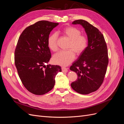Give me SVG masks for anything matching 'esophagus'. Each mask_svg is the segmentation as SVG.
Instances as JSON below:
<instances>
[{
  "label": "esophagus",
  "mask_w": 124,
  "mask_h": 124,
  "mask_svg": "<svg viewBox=\"0 0 124 124\" xmlns=\"http://www.w3.org/2000/svg\"><path fill=\"white\" fill-rule=\"evenodd\" d=\"M62 70L63 73H67L68 72V68H65V67H62Z\"/></svg>",
  "instance_id": "34e87169"
}]
</instances>
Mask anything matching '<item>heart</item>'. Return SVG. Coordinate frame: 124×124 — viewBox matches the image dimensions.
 Wrapping results in <instances>:
<instances>
[{
	"label": "heart",
	"mask_w": 124,
	"mask_h": 124,
	"mask_svg": "<svg viewBox=\"0 0 124 124\" xmlns=\"http://www.w3.org/2000/svg\"><path fill=\"white\" fill-rule=\"evenodd\" d=\"M62 34L70 40L68 51L59 52L54 55L53 61L56 64L62 66H67L73 62L75 53L77 55H81L88 46V40L85 35H81V31L73 26H67L61 31ZM57 35L53 33L47 40V45L50 49L56 52L57 50Z\"/></svg>",
	"instance_id": "heart-1"
}]
</instances>
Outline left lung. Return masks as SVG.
<instances>
[{"label":"left lung","mask_w":124,"mask_h":124,"mask_svg":"<svg viewBox=\"0 0 124 124\" xmlns=\"http://www.w3.org/2000/svg\"><path fill=\"white\" fill-rule=\"evenodd\" d=\"M72 24H80L84 28L88 43L70 67V70L78 75L77 80L71 86L77 93L86 95L96 91L102 83L108 62L107 46L101 32L87 21L78 20Z\"/></svg>","instance_id":"1"}]
</instances>
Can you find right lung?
<instances>
[{"instance_id": "right-lung-1", "label": "right lung", "mask_w": 124, "mask_h": 124, "mask_svg": "<svg viewBox=\"0 0 124 124\" xmlns=\"http://www.w3.org/2000/svg\"><path fill=\"white\" fill-rule=\"evenodd\" d=\"M58 23L41 21L28 26L18 39L14 53L15 65L22 83L28 91L37 95L50 91L61 67L46 66L51 54L47 45L51 31Z\"/></svg>"}]
</instances>
